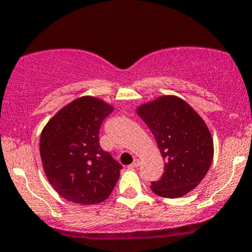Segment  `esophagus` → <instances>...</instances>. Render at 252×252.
Returning a JSON list of instances; mask_svg holds the SVG:
<instances>
[{"instance_id":"1","label":"esophagus","mask_w":252,"mask_h":252,"mask_svg":"<svg viewBox=\"0 0 252 252\" xmlns=\"http://www.w3.org/2000/svg\"><path fill=\"white\" fill-rule=\"evenodd\" d=\"M138 165H139V160L138 159H135L134 162H132L131 164H130V168H137Z\"/></svg>"}]
</instances>
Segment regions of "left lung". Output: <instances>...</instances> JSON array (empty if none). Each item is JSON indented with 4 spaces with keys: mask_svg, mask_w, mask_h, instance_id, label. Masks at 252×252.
<instances>
[{
    "mask_svg": "<svg viewBox=\"0 0 252 252\" xmlns=\"http://www.w3.org/2000/svg\"><path fill=\"white\" fill-rule=\"evenodd\" d=\"M138 116L155 136L164 159V172L151 182L160 197L177 198L199 184L210 168L214 143L207 124L186 101L162 96L142 105Z\"/></svg>",
    "mask_w": 252,
    "mask_h": 252,
    "instance_id": "obj_1",
    "label": "left lung"
}]
</instances>
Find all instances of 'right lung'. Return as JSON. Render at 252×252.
Masks as SVG:
<instances>
[{
    "label": "right lung",
    "mask_w": 252,
    "mask_h": 252,
    "mask_svg": "<svg viewBox=\"0 0 252 252\" xmlns=\"http://www.w3.org/2000/svg\"><path fill=\"white\" fill-rule=\"evenodd\" d=\"M113 111L101 99L84 96L61 109L39 139L48 181L63 198L96 204L108 198L122 165L99 145V128Z\"/></svg>",
    "instance_id": "obj_1"
}]
</instances>
